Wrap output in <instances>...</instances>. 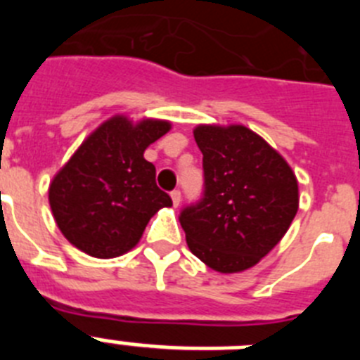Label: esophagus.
Instances as JSON below:
<instances>
[{
	"instance_id": "esophagus-1",
	"label": "esophagus",
	"mask_w": 360,
	"mask_h": 360,
	"mask_svg": "<svg viewBox=\"0 0 360 360\" xmlns=\"http://www.w3.org/2000/svg\"><path fill=\"white\" fill-rule=\"evenodd\" d=\"M171 200H173L174 207H178V205H180V202H182V193H180L178 189L171 191Z\"/></svg>"
}]
</instances>
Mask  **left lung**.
<instances>
[{"label":"left lung","mask_w":360,"mask_h":360,"mask_svg":"<svg viewBox=\"0 0 360 360\" xmlns=\"http://www.w3.org/2000/svg\"><path fill=\"white\" fill-rule=\"evenodd\" d=\"M203 196L180 212L187 247L221 274L241 272L287 234L299 207L297 178L287 160L241 124H200Z\"/></svg>","instance_id":"1"}]
</instances>
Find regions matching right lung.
<instances>
[{
	"label": "right lung",
	"mask_w": 360,
	"mask_h": 360,
	"mask_svg": "<svg viewBox=\"0 0 360 360\" xmlns=\"http://www.w3.org/2000/svg\"><path fill=\"white\" fill-rule=\"evenodd\" d=\"M171 122H133L115 115L103 122L53 176L50 207L63 236L94 257H117L131 250L158 209L171 196L158 189L157 169L144 158L149 144Z\"/></svg>",
	"instance_id": "add662e5"
}]
</instances>
